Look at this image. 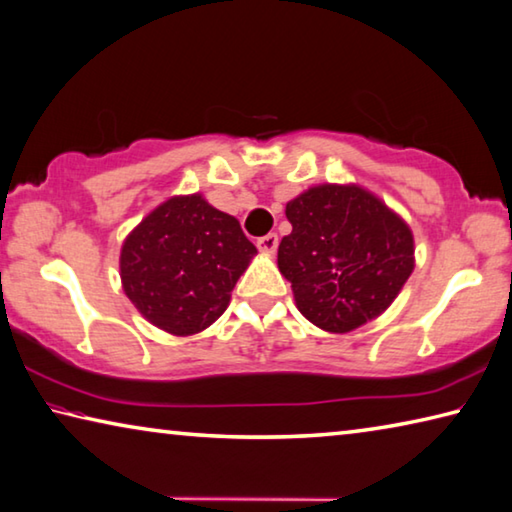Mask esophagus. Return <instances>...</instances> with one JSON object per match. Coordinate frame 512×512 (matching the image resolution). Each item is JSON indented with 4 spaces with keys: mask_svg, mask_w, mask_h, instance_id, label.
<instances>
[{
    "mask_svg": "<svg viewBox=\"0 0 512 512\" xmlns=\"http://www.w3.org/2000/svg\"><path fill=\"white\" fill-rule=\"evenodd\" d=\"M256 245L263 251V254H274L276 247H279V236H276V233H267V236L258 238Z\"/></svg>",
    "mask_w": 512,
    "mask_h": 512,
    "instance_id": "1",
    "label": "esophagus"
}]
</instances>
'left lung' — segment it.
Listing matches in <instances>:
<instances>
[{
  "label": "left lung",
  "mask_w": 512,
  "mask_h": 512,
  "mask_svg": "<svg viewBox=\"0 0 512 512\" xmlns=\"http://www.w3.org/2000/svg\"><path fill=\"white\" fill-rule=\"evenodd\" d=\"M279 245L299 313L329 333H349L388 311L415 270L404 217L356 183H320L286 204Z\"/></svg>",
  "instance_id": "obj_1"
}]
</instances>
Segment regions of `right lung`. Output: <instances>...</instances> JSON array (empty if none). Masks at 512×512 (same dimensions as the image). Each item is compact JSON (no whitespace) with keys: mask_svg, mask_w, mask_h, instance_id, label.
I'll list each match as a JSON object with an SVG mask.
<instances>
[{"mask_svg":"<svg viewBox=\"0 0 512 512\" xmlns=\"http://www.w3.org/2000/svg\"><path fill=\"white\" fill-rule=\"evenodd\" d=\"M256 254L236 217L199 192L174 195L124 238L122 290L149 324L186 338L226 311Z\"/></svg>","mask_w":512,"mask_h":512,"instance_id":"obj_1","label":"right lung"}]
</instances>
